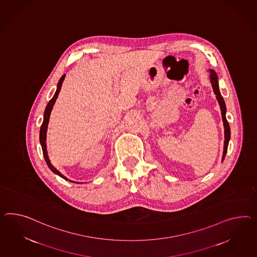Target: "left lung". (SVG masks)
Segmentation results:
<instances>
[{"label":"left lung","mask_w":257,"mask_h":257,"mask_svg":"<svg viewBox=\"0 0 257 257\" xmlns=\"http://www.w3.org/2000/svg\"><path fill=\"white\" fill-rule=\"evenodd\" d=\"M210 78H211V86H212V89L213 92L216 95V99L218 100V103L220 105V109H221V112H222V118H223V122H224V153H223V158H222V161L224 160V157L226 155L227 152V147H228V143L230 140V126L229 124L226 120L225 117V112H226V107H225V103H224V99L220 93V89H219V84H218V76L216 73L213 70H210Z\"/></svg>","instance_id":"obj_1"}]
</instances>
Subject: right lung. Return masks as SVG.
I'll list each match as a JSON object with an SVG mask.
<instances>
[{
    "label": "right lung",
    "mask_w": 257,
    "mask_h": 257,
    "mask_svg": "<svg viewBox=\"0 0 257 257\" xmlns=\"http://www.w3.org/2000/svg\"><path fill=\"white\" fill-rule=\"evenodd\" d=\"M64 78H65V74H63L62 76H61V78L59 79V83H58V86H57V90H56V92L54 94V96H53L52 99L49 100V102L47 103V105L46 107V110H45V113H44V121H43V124L41 125V128H40V144H41V146H42V150H43V155H44V158H45V160H46V164L47 166L49 167V169L51 170V171L54 172V173H56V174H58L59 176H60L61 178H63L64 180H68L64 175H62L60 172H59L54 166H53L51 163H50V160H49V158H48V156H47V151H46V132H47V125H48V122H49V117H50V113H51V111H52L53 106L55 104V102H56V99L58 98V96H59V91H60V88H61V86H62V83H63V81H64ZM70 181V180H69ZM70 182H72V183H76V182H73V181H70ZM78 184V183H77Z\"/></svg>",
    "instance_id": "obj_1"
}]
</instances>
